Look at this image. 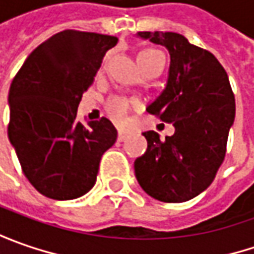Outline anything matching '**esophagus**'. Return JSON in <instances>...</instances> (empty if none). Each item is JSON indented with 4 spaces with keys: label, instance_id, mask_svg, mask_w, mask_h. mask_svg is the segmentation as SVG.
I'll return each instance as SVG.
<instances>
[{
    "label": "esophagus",
    "instance_id": "34e87169",
    "mask_svg": "<svg viewBox=\"0 0 254 254\" xmlns=\"http://www.w3.org/2000/svg\"><path fill=\"white\" fill-rule=\"evenodd\" d=\"M131 135L130 131H126V130H119V141H126L128 137Z\"/></svg>",
    "mask_w": 254,
    "mask_h": 254
}]
</instances>
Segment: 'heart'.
I'll use <instances>...</instances> for the list:
<instances>
[{
    "mask_svg": "<svg viewBox=\"0 0 254 254\" xmlns=\"http://www.w3.org/2000/svg\"><path fill=\"white\" fill-rule=\"evenodd\" d=\"M157 56L164 58L161 52L157 51V49H145V51L140 52L138 61H141V59H150V58H157ZM131 107V100L124 99V97H113L107 103V112H109V114H110V117H112L113 120L117 123H123L126 120L127 113L130 112Z\"/></svg>",
    "mask_w": 254,
    "mask_h": 254,
    "instance_id": "heart-1",
    "label": "heart"
}]
</instances>
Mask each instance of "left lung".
Here are the masks:
<instances>
[{
	"instance_id": "left-lung-1",
	"label": "left lung",
	"mask_w": 254,
	"mask_h": 254,
	"mask_svg": "<svg viewBox=\"0 0 254 254\" xmlns=\"http://www.w3.org/2000/svg\"><path fill=\"white\" fill-rule=\"evenodd\" d=\"M165 46L168 79L147 112L172 123L175 132L160 140L145 131L147 151L134 161L140 187L162 202H185L206 190L225 158L235 122V96L228 73L213 55L175 32H137Z\"/></svg>"
}]
</instances>
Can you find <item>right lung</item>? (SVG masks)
Segmentation results:
<instances>
[{"label": "right lung", "instance_id": "right-lung-1", "mask_svg": "<svg viewBox=\"0 0 254 254\" xmlns=\"http://www.w3.org/2000/svg\"><path fill=\"white\" fill-rule=\"evenodd\" d=\"M116 44L110 35L62 31L31 52L11 83L8 138L25 177L51 199L92 190L102 155L117 140L106 117L76 122L82 94Z\"/></svg>", "mask_w": 254, "mask_h": 254}]
</instances>
